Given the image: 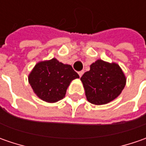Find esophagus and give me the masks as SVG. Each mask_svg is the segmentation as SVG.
<instances>
[{
	"label": "esophagus",
	"instance_id": "34e87169",
	"mask_svg": "<svg viewBox=\"0 0 146 146\" xmlns=\"http://www.w3.org/2000/svg\"><path fill=\"white\" fill-rule=\"evenodd\" d=\"M84 73V70H81V71H79L78 72V74H79V76H80V77H81L82 76H83V74Z\"/></svg>",
	"mask_w": 146,
	"mask_h": 146
}]
</instances>
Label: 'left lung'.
<instances>
[{
	"label": "left lung",
	"mask_w": 146,
	"mask_h": 146,
	"mask_svg": "<svg viewBox=\"0 0 146 146\" xmlns=\"http://www.w3.org/2000/svg\"><path fill=\"white\" fill-rule=\"evenodd\" d=\"M80 80L87 100L94 105H104L119 96L125 87L126 77L117 63H109L101 59L90 66Z\"/></svg>",
	"instance_id": "8db88e82"
}]
</instances>
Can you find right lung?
<instances>
[{
    "label": "right lung",
    "mask_w": 146,
    "mask_h": 146,
    "mask_svg": "<svg viewBox=\"0 0 146 146\" xmlns=\"http://www.w3.org/2000/svg\"><path fill=\"white\" fill-rule=\"evenodd\" d=\"M80 78L70 65L56 58L38 62L28 76L34 93L46 102H57L64 98L73 80Z\"/></svg>",
    "instance_id": "obj_1"
}]
</instances>
